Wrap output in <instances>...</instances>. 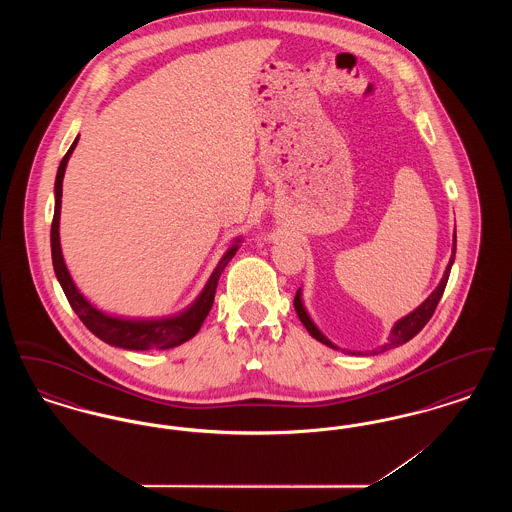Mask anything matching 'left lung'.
Wrapping results in <instances>:
<instances>
[{
	"mask_svg": "<svg viewBox=\"0 0 512 512\" xmlns=\"http://www.w3.org/2000/svg\"><path fill=\"white\" fill-rule=\"evenodd\" d=\"M455 251H457V234H455V240H453V253H451V259H449V265H447L445 272H443V278H441L438 288L430 293V297H428L422 305H418L413 313H409L407 317H403L401 320L395 322V326L391 328L388 343H384L382 347H378V351H374V353H382V351H388V349H393V347H397V345H403V343L413 340L414 336L426 326V322L434 315V311H436V307H438L439 299H441V295H443V290H445V286H447L449 272H451L453 261H455ZM293 307H295L297 317L303 322V326L307 328V332H309L315 340L324 343V345H328V347H332V349H338L332 341L328 340V338L318 330L317 324L311 320L309 313L305 311V305H303V301H301V290H297V293H295ZM349 353H351V351H349ZM357 353L363 355V351H357ZM353 355H355V351H353Z\"/></svg>",
	"mask_w": 512,
	"mask_h": 512,
	"instance_id": "1",
	"label": "left lung"
}]
</instances>
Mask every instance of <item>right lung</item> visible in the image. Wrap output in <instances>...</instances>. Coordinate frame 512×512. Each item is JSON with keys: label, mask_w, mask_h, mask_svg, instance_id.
<instances>
[{"label": "right lung", "mask_w": 512, "mask_h": 512, "mask_svg": "<svg viewBox=\"0 0 512 512\" xmlns=\"http://www.w3.org/2000/svg\"><path fill=\"white\" fill-rule=\"evenodd\" d=\"M78 144V138L74 140L73 146L61 159L57 178H55V213L51 222V259H53V270L55 276L67 295L74 313L84 322V326L98 336L99 340L121 347L130 351H147V349H171L184 341L192 340L199 332L203 320L209 315L215 292L219 284L220 274L230 263V259L236 255L240 247V238H236L234 245L222 255L217 268L213 270L211 278L207 280L205 288L197 295L194 303L182 311L180 315L167 318H119L113 315H105L103 311L96 309L78 288L74 286L73 278L69 274V268L65 265L63 253H61V242H59V217H61V195H63V176L69 163V157Z\"/></svg>", "instance_id": "1"}]
</instances>
